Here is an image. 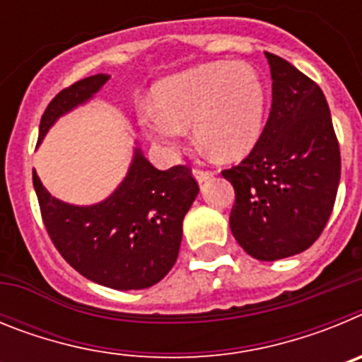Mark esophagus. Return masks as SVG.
I'll list each match as a JSON object with an SVG mask.
<instances>
[{
    "label": "esophagus",
    "instance_id": "1",
    "mask_svg": "<svg viewBox=\"0 0 362 362\" xmlns=\"http://www.w3.org/2000/svg\"><path fill=\"white\" fill-rule=\"evenodd\" d=\"M194 177L199 181V183H204V181H209V179L214 177V172L212 170H203V168H194Z\"/></svg>",
    "mask_w": 362,
    "mask_h": 362
}]
</instances>
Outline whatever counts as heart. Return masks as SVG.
<instances>
[{
    "instance_id": "1",
    "label": "heart",
    "mask_w": 362,
    "mask_h": 362,
    "mask_svg": "<svg viewBox=\"0 0 362 362\" xmlns=\"http://www.w3.org/2000/svg\"><path fill=\"white\" fill-rule=\"evenodd\" d=\"M156 105H139L137 119L146 136L177 152L187 127L204 150L219 159L250 152L263 130L267 92L252 66L216 62L163 79L153 90Z\"/></svg>"
}]
</instances>
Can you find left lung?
<instances>
[{"mask_svg":"<svg viewBox=\"0 0 362 362\" xmlns=\"http://www.w3.org/2000/svg\"><path fill=\"white\" fill-rule=\"evenodd\" d=\"M272 108L263 132L239 165L223 170L235 190L230 230L259 261L300 254L330 219L341 152L330 108L315 81L267 52Z\"/></svg>","mask_w":362,"mask_h":362,"instance_id":"1","label":"left lung"}]
</instances>
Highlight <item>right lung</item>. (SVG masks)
<instances>
[{"instance_id":"obj_1","label":"right lung","mask_w":362,"mask_h":362,"mask_svg":"<svg viewBox=\"0 0 362 362\" xmlns=\"http://www.w3.org/2000/svg\"><path fill=\"white\" fill-rule=\"evenodd\" d=\"M108 81L98 74L63 88L45 108L37 145L59 116L85 103ZM41 219L50 241L83 277L114 290H143L172 270L183 219L199 185L187 165L158 170L141 150L123 183L103 203L74 206L56 199L32 170Z\"/></svg>"}]
</instances>
